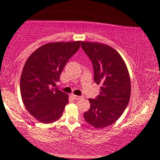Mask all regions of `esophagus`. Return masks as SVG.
Wrapping results in <instances>:
<instances>
[{"label": "esophagus", "mask_w": 160, "mask_h": 160, "mask_svg": "<svg viewBox=\"0 0 160 160\" xmlns=\"http://www.w3.org/2000/svg\"><path fill=\"white\" fill-rule=\"evenodd\" d=\"M72 97L75 99V100H81V99L83 98V96H82V95H72Z\"/></svg>", "instance_id": "obj_1"}]
</instances>
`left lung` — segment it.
Here are the masks:
<instances>
[{
  "label": "left lung",
  "mask_w": 160,
  "mask_h": 160,
  "mask_svg": "<svg viewBox=\"0 0 160 160\" xmlns=\"http://www.w3.org/2000/svg\"><path fill=\"white\" fill-rule=\"evenodd\" d=\"M81 47L92 63L94 81L102 86L99 95L89 99L90 108L84 113V119L96 128L107 127L120 118L129 102L131 82L127 67L110 46L82 41Z\"/></svg>",
  "instance_id": "left-lung-1"
}]
</instances>
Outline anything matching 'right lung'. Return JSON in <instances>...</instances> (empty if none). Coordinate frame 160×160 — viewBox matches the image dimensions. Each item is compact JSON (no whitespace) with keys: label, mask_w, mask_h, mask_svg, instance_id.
Masks as SVG:
<instances>
[{"label":"right lung","mask_w":160,"mask_h":160,"mask_svg":"<svg viewBox=\"0 0 160 160\" xmlns=\"http://www.w3.org/2000/svg\"><path fill=\"white\" fill-rule=\"evenodd\" d=\"M80 41L56 42L43 45L28 57L20 79L24 105L34 118L51 123L61 117L68 95L57 89L56 82Z\"/></svg>","instance_id":"obj_1"}]
</instances>
